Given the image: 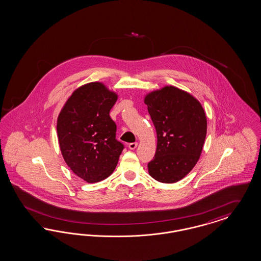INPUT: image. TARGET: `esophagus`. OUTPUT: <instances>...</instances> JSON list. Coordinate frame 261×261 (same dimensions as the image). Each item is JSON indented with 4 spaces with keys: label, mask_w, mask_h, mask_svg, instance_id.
Masks as SVG:
<instances>
[{
    "label": "esophagus",
    "mask_w": 261,
    "mask_h": 261,
    "mask_svg": "<svg viewBox=\"0 0 261 261\" xmlns=\"http://www.w3.org/2000/svg\"><path fill=\"white\" fill-rule=\"evenodd\" d=\"M138 146V144L137 143H131V144H128V147L130 148V149H135L136 147Z\"/></svg>",
    "instance_id": "1"
}]
</instances>
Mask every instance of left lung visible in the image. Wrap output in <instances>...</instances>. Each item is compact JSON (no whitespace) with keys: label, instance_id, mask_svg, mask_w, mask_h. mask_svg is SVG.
Masks as SVG:
<instances>
[{"label":"left lung","instance_id":"obj_1","mask_svg":"<svg viewBox=\"0 0 261 261\" xmlns=\"http://www.w3.org/2000/svg\"><path fill=\"white\" fill-rule=\"evenodd\" d=\"M144 103L157 134L148 173L162 183L177 182L199 159L206 137L205 113L194 96L171 86L148 93Z\"/></svg>","mask_w":261,"mask_h":261}]
</instances>
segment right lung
<instances>
[{"label":"right lung","mask_w":261,"mask_h":261,"mask_svg":"<svg viewBox=\"0 0 261 261\" xmlns=\"http://www.w3.org/2000/svg\"><path fill=\"white\" fill-rule=\"evenodd\" d=\"M117 95L98 82L75 90L62 109L57 132L63 159L76 175L95 183L117 167L124 145L116 139L110 111Z\"/></svg>","instance_id":"1"}]
</instances>
